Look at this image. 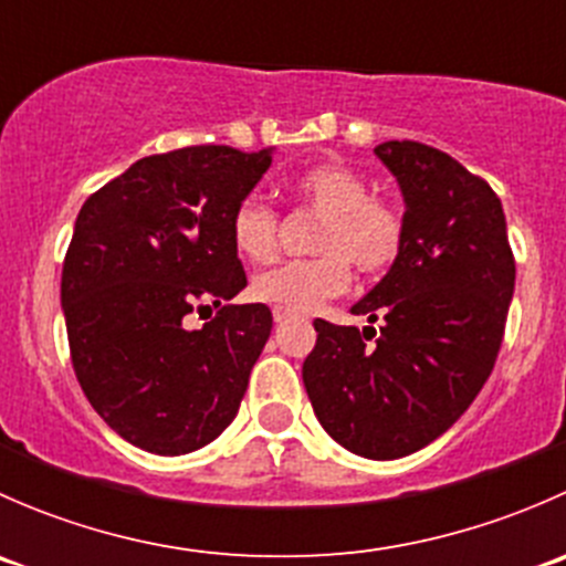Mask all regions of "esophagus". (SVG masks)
I'll list each match as a JSON object with an SVG mask.
<instances>
[{
  "instance_id": "34e87169",
  "label": "esophagus",
  "mask_w": 566,
  "mask_h": 566,
  "mask_svg": "<svg viewBox=\"0 0 566 566\" xmlns=\"http://www.w3.org/2000/svg\"><path fill=\"white\" fill-rule=\"evenodd\" d=\"M290 317H293V315H290L287 310H282V306H273V319H276L279 325H282V323H287Z\"/></svg>"
}]
</instances>
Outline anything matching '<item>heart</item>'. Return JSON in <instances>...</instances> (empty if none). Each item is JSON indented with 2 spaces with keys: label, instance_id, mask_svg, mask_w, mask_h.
Returning a JSON list of instances; mask_svg holds the SVG:
<instances>
[{
  "label": "heart",
  "instance_id": "b5f03b06",
  "mask_svg": "<svg viewBox=\"0 0 566 566\" xmlns=\"http://www.w3.org/2000/svg\"><path fill=\"white\" fill-rule=\"evenodd\" d=\"M301 202L319 216L312 238L317 256L284 262L251 282V295L293 315L315 312L323 301L345 293L350 265L361 276H380L394 265L405 238L402 213L389 199L369 197L361 175L339 164H323L295 180ZM232 247L243 260L265 265L276 256V213L260 199H243L230 221Z\"/></svg>",
  "mask_w": 566,
  "mask_h": 566
}]
</instances>
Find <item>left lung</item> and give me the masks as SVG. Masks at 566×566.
<instances>
[{"mask_svg":"<svg viewBox=\"0 0 566 566\" xmlns=\"http://www.w3.org/2000/svg\"><path fill=\"white\" fill-rule=\"evenodd\" d=\"M405 238L384 279L350 306L380 323L315 319L304 386L317 421L369 460L413 454L449 430L493 373L515 293L501 199L436 147L384 142Z\"/></svg>","mask_w":566,"mask_h":566,"instance_id":"1","label":"left lung"}]
</instances>
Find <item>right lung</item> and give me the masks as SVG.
I'll list each match as a JSON object with an SVG mask.
<instances>
[{
  "label": "right lung",
  "instance_id": "add662e5",
  "mask_svg": "<svg viewBox=\"0 0 566 566\" xmlns=\"http://www.w3.org/2000/svg\"><path fill=\"white\" fill-rule=\"evenodd\" d=\"M273 147L199 145L147 156L78 210L62 265L76 378L101 419L153 454L197 452L235 419L273 317L224 306L247 287L230 221ZM220 310L186 329L193 308Z\"/></svg>",
  "mask_w": 566,
  "mask_h": 566
}]
</instances>
